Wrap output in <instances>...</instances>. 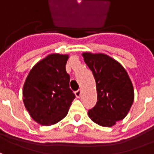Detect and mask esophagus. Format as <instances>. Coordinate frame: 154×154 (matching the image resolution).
I'll list each match as a JSON object with an SVG mask.
<instances>
[{"mask_svg":"<svg viewBox=\"0 0 154 154\" xmlns=\"http://www.w3.org/2000/svg\"><path fill=\"white\" fill-rule=\"evenodd\" d=\"M75 94H76V97H77V98H79V97H81V95H82V90H81V89L77 90V91L75 92Z\"/></svg>","mask_w":154,"mask_h":154,"instance_id":"obj_1","label":"esophagus"}]
</instances>
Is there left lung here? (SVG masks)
I'll return each mask as SVG.
<instances>
[{
	"instance_id": "obj_1",
	"label": "left lung",
	"mask_w": 154,
	"mask_h": 154,
	"mask_svg": "<svg viewBox=\"0 0 154 154\" xmlns=\"http://www.w3.org/2000/svg\"><path fill=\"white\" fill-rule=\"evenodd\" d=\"M84 61L96 80L97 102L88 111L93 122L111 127L123 119L134 102V87L125 69L104 54L83 53Z\"/></svg>"
}]
</instances>
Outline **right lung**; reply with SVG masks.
I'll return each mask as SVG.
<instances>
[{
	"instance_id": "add662e5",
	"label": "right lung",
	"mask_w": 154,
	"mask_h": 154,
	"mask_svg": "<svg viewBox=\"0 0 154 154\" xmlns=\"http://www.w3.org/2000/svg\"><path fill=\"white\" fill-rule=\"evenodd\" d=\"M68 55L53 54L32 68L23 87V101L32 119L42 125H54L67 116L75 98L66 72Z\"/></svg>"
}]
</instances>
